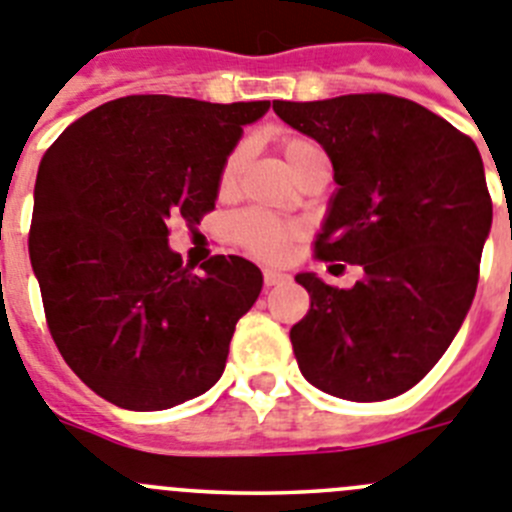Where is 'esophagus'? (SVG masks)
Masks as SVG:
<instances>
[{
    "label": "esophagus",
    "instance_id": "esophagus-1",
    "mask_svg": "<svg viewBox=\"0 0 512 512\" xmlns=\"http://www.w3.org/2000/svg\"><path fill=\"white\" fill-rule=\"evenodd\" d=\"M262 278H265V285L267 288H273V285H280L288 280V275L280 273V270H273V267H267L265 273H262Z\"/></svg>",
    "mask_w": 512,
    "mask_h": 512
}]
</instances>
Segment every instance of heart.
Masks as SVG:
<instances>
[{
    "instance_id": "b5f03b06",
    "label": "heart",
    "mask_w": 512,
    "mask_h": 512,
    "mask_svg": "<svg viewBox=\"0 0 512 512\" xmlns=\"http://www.w3.org/2000/svg\"><path fill=\"white\" fill-rule=\"evenodd\" d=\"M280 153H283L288 170L293 173L308 155L319 153V150H316L308 140H303V137H283V142H280ZM242 160H245V147L242 145L234 147L232 153H229V158L224 160L222 173H219V188H222L224 193L232 191L234 183H237ZM296 234L298 229L293 227V224L283 222L278 216L262 214V211H242V214H237L232 219L234 242H239L247 252L262 257V260H280V257L288 255Z\"/></svg>"
}]
</instances>
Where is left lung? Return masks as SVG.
Segmentation results:
<instances>
[{"label": "left lung", "mask_w": 512, "mask_h": 512, "mask_svg": "<svg viewBox=\"0 0 512 512\" xmlns=\"http://www.w3.org/2000/svg\"><path fill=\"white\" fill-rule=\"evenodd\" d=\"M334 165L316 239L324 262L362 265L354 288L296 275L311 296L290 329L311 385L370 403L411 390L449 349L472 306L492 199L472 137L393 94L273 101Z\"/></svg>", "instance_id": "left-lung-1"}]
</instances>
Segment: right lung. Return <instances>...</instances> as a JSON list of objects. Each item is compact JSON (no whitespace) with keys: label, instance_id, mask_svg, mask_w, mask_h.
Returning <instances> with one entry per match:
<instances>
[{"label":"right lung","instance_id":"obj_1","mask_svg":"<svg viewBox=\"0 0 512 512\" xmlns=\"http://www.w3.org/2000/svg\"><path fill=\"white\" fill-rule=\"evenodd\" d=\"M270 101L165 94L91 109L48 147L35 181L30 262L66 365L109 403L163 411L206 393L260 267L214 255L201 273L168 247V222L199 224L242 127Z\"/></svg>","mask_w":512,"mask_h":512}]
</instances>
